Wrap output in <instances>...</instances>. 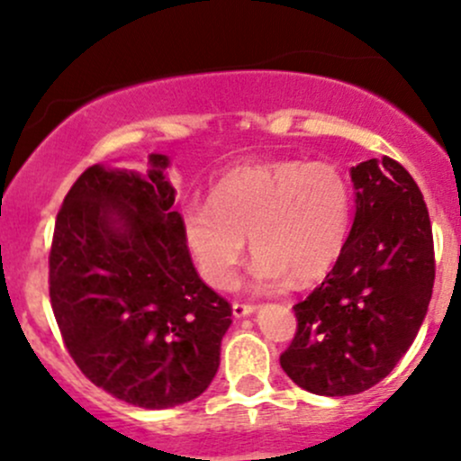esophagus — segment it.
I'll return each mask as SVG.
<instances>
[{
	"instance_id": "34e87169",
	"label": "esophagus",
	"mask_w": 461,
	"mask_h": 461,
	"mask_svg": "<svg viewBox=\"0 0 461 461\" xmlns=\"http://www.w3.org/2000/svg\"><path fill=\"white\" fill-rule=\"evenodd\" d=\"M254 310H257V305H252V303H239V301H236V303H231V314H234L236 319L249 317Z\"/></svg>"
}]
</instances>
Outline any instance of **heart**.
<instances>
[{"mask_svg": "<svg viewBox=\"0 0 461 461\" xmlns=\"http://www.w3.org/2000/svg\"><path fill=\"white\" fill-rule=\"evenodd\" d=\"M352 187L328 162L278 160L239 167L209 192V203L180 212V231L198 272L227 287L248 248L258 290L308 285L323 276L346 248Z\"/></svg>", "mask_w": 461, "mask_h": 461, "instance_id": "b5f03b06", "label": "heart"}]
</instances>
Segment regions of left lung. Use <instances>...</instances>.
<instances>
[{
    "mask_svg": "<svg viewBox=\"0 0 461 461\" xmlns=\"http://www.w3.org/2000/svg\"><path fill=\"white\" fill-rule=\"evenodd\" d=\"M355 221L325 281L294 305L299 325L281 368L303 390L346 397L373 388L406 355L435 283L424 196L393 158L350 169Z\"/></svg>",
    "mask_w": 461,
    "mask_h": 461,
    "instance_id": "8db88e82",
    "label": "left lung"
}]
</instances>
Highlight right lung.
I'll return each instance as SVG.
<instances>
[{
  "label": "right lung",
  "mask_w": 461,
  "mask_h": 461,
  "mask_svg": "<svg viewBox=\"0 0 461 461\" xmlns=\"http://www.w3.org/2000/svg\"><path fill=\"white\" fill-rule=\"evenodd\" d=\"M169 158L147 174L93 165L55 221L49 292L64 346L97 388L162 411L207 390L231 308L194 267Z\"/></svg>",
  "instance_id": "add662e5"
}]
</instances>
